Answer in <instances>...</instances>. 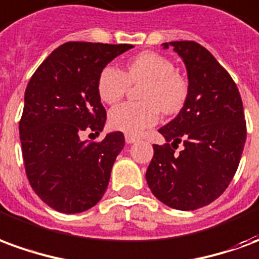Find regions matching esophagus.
Instances as JSON below:
<instances>
[{"instance_id":"1","label":"esophagus","mask_w":259,"mask_h":259,"mask_svg":"<svg viewBox=\"0 0 259 259\" xmlns=\"http://www.w3.org/2000/svg\"><path fill=\"white\" fill-rule=\"evenodd\" d=\"M124 140H126V143L132 144V143H135V141L139 140V137H136V136H132V135H126L124 136Z\"/></svg>"}]
</instances>
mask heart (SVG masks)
Wrapping results in <instances>:
<instances>
[{"mask_svg": "<svg viewBox=\"0 0 259 259\" xmlns=\"http://www.w3.org/2000/svg\"><path fill=\"white\" fill-rule=\"evenodd\" d=\"M140 83V101L124 102L109 112L111 126L126 135H141L157 123L161 112L179 113L189 97V83L175 70L174 62L151 51L130 59L123 72L112 65L105 66L98 74L97 91L104 102L116 104L126 96L130 84Z\"/></svg>", "mask_w": 259, "mask_h": 259, "instance_id": "b5f03b06", "label": "heart"}]
</instances>
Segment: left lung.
I'll return each mask as SVG.
<instances>
[{
	"instance_id": "left-lung-1",
	"label": "left lung",
	"mask_w": 259,
	"mask_h": 259,
	"mask_svg": "<svg viewBox=\"0 0 259 259\" xmlns=\"http://www.w3.org/2000/svg\"><path fill=\"white\" fill-rule=\"evenodd\" d=\"M170 44L187 68L189 97L179 115L158 130L166 143L152 146L146 179L163 204L193 211L228 189L243 154L247 126L239 89L215 57L195 41ZM180 142L184 150L178 153Z\"/></svg>"
}]
</instances>
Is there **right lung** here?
Listing matches in <instances>:
<instances>
[{"label":"right lung","instance_id":"right-lung-1","mask_svg":"<svg viewBox=\"0 0 259 259\" xmlns=\"http://www.w3.org/2000/svg\"><path fill=\"white\" fill-rule=\"evenodd\" d=\"M133 46L70 41L59 46L31 76L19 122L22 155L31 189L64 213L87 211L101 200L124 146L122 132L100 141L107 111L97 91L102 69Z\"/></svg>","mask_w":259,"mask_h":259}]
</instances>
